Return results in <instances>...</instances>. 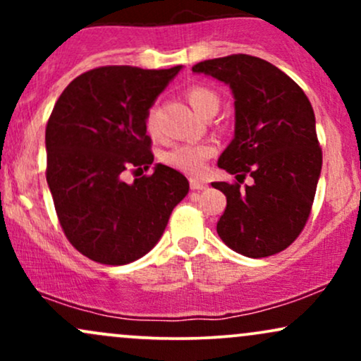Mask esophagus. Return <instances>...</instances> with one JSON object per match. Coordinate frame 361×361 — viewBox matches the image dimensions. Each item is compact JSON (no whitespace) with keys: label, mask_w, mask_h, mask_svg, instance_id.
I'll list each match as a JSON object with an SVG mask.
<instances>
[{"label":"esophagus","mask_w":361,"mask_h":361,"mask_svg":"<svg viewBox=\"0 0 361 361\" xmlns=\"http://www.w3.org/2000/svg\"><path fill=\"white\" fill-rule=\"evenodd\" d=\"M207 181L204 180H198V178H190V188L192 190H197V192H200V190H205L207 188Z\"/></svg>","instance_id":"1"}]
</instances>
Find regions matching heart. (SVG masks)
Masks as SVG:
<instances>
[{"label": "heart", "instance_id": "obj_1", "mask_svg": "<svg viewBox=\"0 0 361 361\" xmlns=\"http://www.w3.org/2000/svg\"><path fill=\"white\" fill-rule=\"evenodd\" d=\"M190 106L204 117L209 111L219 109V97L212 90L204 88V86H192L185 93ZM146 130L151 135H156L154 114L149 111L146 117ZM215 146L210 142H190V144H176V146L166 149L161 152V161L168 166L178 169V171L197 175L204 169L205 161L214 156Z\"/></svg>", "mask_w": 361, "mask_h": 361}]
</instances>
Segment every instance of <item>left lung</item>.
I'll use <instances>...</instances> for the list:
<instances>
[{
    "label": "left lung",
    "instance_id": "obj_1",
    "mask_svg": "<svg viewBox=\"0 0 361 361\" xmlns=\"http://www.w3.org/2000/svg\"><path fill=\"white\" fill-rule=\"evenodd\" d=\"M192 71L226 82L234 94V139L217 164L238 181L212 183L227 198L217 234L247 258L276 255L304 229L321 175L312 105L292 78L247 54L198 62ZM247 174L253 185L241 187Z\"/></svg>",
    "mask_w": 361,
    "mask_h": 361
}]
</instances>
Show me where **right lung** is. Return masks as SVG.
I'll return each instance as SVG.
<instances>
[{"instance_id": "obj_1", "label": "right lung", "mask_w": 361, "mask_h": 361, "mask_svg": "<svg viewBox=\"0 0 361 361\" xmlns=\"http://www.w3.org/2000/svg\"><path fill=\"white\" fill-rule=\"evenodd\" d=\"M180 69H91L54 105L45 127L47 185L66 238L97 263L118 267L151 251L188 193V180L164 164L132 183L122 178L154 161L146 117Z\"/></svg>"}]
</instances>
